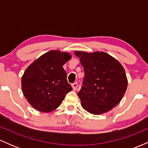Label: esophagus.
I'll return each mask as SVG.
<instances>
[{
    "instance_id": "esophagus-1",
    "label": "esophagus",
    "mask_w": 148,
    "mask_h": 148,
    "mask_svg": "<svg viewBox=\"0 0 148 148\" xmlns=\"http://www.w3.org/2000/svg\"><path fill=\"white\" fill-rule=\"evenodd\" d=\"M72 88H73V90H76V89H77V87H78V84L76 82L74 83V84H72Z\"/></svg>"
}]
</instances>
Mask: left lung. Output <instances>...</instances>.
<instances>
[{"instance_id":"obj_1","label":"left lung","mask_w":148,"mask_h":148,"mask_svg":"<svg viewBox=\"0 0 148 148\" xmlns=\"http://www.w3.org/2000/svg\"><path fill=\"white\" fill-rule=\"evenodd\" d=\"M84 67L83 86L78 92L81 106L92 114L106 113L118 105L127 88L122 64L104 52L75 51Z\"/></svg>"}]
</instances>
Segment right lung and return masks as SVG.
Here are the masks:
<instances>
[{"mask_svg":"<svg viewBox=\"0 0 148 148\" xmlns=\"http://www.w3.org/2000/svg\"><path fill=\"white\" fill-rule=\"evenodd\" d=\"M69 59L68 53L50 51L25 69L21 79L22 91L34 108L44 113L53 111L72 90L62 67Z\"/></svg>","mask_w":148,"mask_h":148,"instance_id":"1","label":"right lung"}]
</instances>
